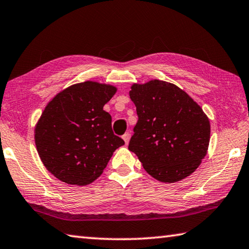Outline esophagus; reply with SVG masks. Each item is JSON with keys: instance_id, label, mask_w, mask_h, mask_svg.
Instances as JSON below:
<instances>
[{"instance_id": "34e87169", "label": "esophagus", "mask_w": 249, "mask_h": 249, "mask_svg": "<svg viewBox=\"0 0 249 249\" xmlns=\"http://www.w3.org/2000/svg\"><path fill=\"white\" fill-rule=\"evenodd\" d=\"M123 140H124V142H125V144L127 145L129 140H130V134H129V133H125V134L123 135Z\"/></svg>"}]
</instances>
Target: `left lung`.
Masks as SVG:
<instances>
[{"instance_id":"left-lung-1","label":"left lung","mask_w":249,"mask_h":249,"mask_svg":"<svg viewBox=\"0 0 249 249\" xmlns=\"http://www.w3.org/2000/svg\"><path fill=\"white\" fill-rule=\"evenodd\" d=\"M138 121L128 149L161 182L190 176L208 153L211 126L203 109L175 84L150 80L129 91Z\"/></svg>"}]
</instances>
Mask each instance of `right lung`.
Returning a JSON list of instances; mask_svg holds the SVG:
<instances>
[{
    "mask_svg": "<svg viewBox=\"0 0 249 249\" xmlns=\"http://www.w3.org/2000/svg\"><path fill=\"white\" fill-rule=\"evenodd\" d=\"M116 90L95 81L75 83L46 105L35 127V144L44 166L62 182H93L124 145L103 109Z\"/></svg>",
    "mask_w": 249,
    "mask_h": 249,
    "instance_id": "add662e5",
    "label": "right lung"
}]
</instances>
